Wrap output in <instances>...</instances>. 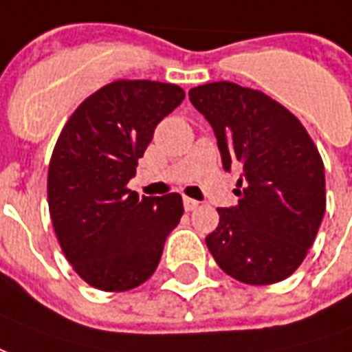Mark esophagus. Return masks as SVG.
<instances>
[{
  "label": "esophagus",
  "instance_id": "obj_1",
  "mask_svg": "<svg viewBox=\"0 0 352 352\" xmlns=\"http://www.w3.org/2000/svg\"><path fill=\"white\" fill-rule=\"evenodd\" d=\"M197 206H199V201L189 199V197H186V199H184V208H186L187 212H191V210H195Z\"/></svg>",
  "mask_w": 352,
  "mask_h": 352
}]
</instances>
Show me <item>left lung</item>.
Wrapping results in <instances>:
<instances>
[{
	"label": "left lung",
	"instance_id": "obj_1",
	"mask_svg": "<svg viewBox=\"0 0 352 352\" xmlns=\"http://www.w3.org/2000/svg\"><path fill=\"white\" fill-rule=\"evenodd\" d=\"M189 99L214 129L223 168L240 170V201L217 208L208 250L242 283L283 281L306 258L324 215L319 151L304 125L263 91L212 82L189 89Z\"/></svg>",
	"mask_w": 352,
	"mask_h": 352
}]
</instances>
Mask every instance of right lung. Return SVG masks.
<instances>
[{"label":"right lung","instance_id":"1","mask_svg":"<svg viewBox=\"0 0 352 352\" xmlns=\"http://www.w3.org/2000/svg\"><path fill=\"white\" fill-rule=\"evenodd\" d=\"M176 84L118 80L69 118L48 166V208L65 257L86 283L129 291L157 268L179 223L178 193L138 197L127 189L157 123L184 101Z\"/></svg>","mask_w":352,"mask_h":352}]
</instances>
